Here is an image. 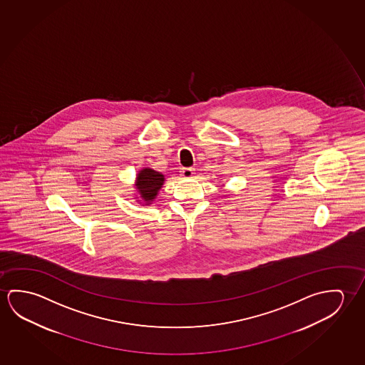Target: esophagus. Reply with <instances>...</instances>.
Instances as JSON below:
<instances>
[{
  "label": "esophagus",
  "instance_id": "34e87169",
  "mask_svg": "<svg viewBox=\"0 0 365 365\" xmlns=\"http://www.w3.org/2000/svg\"><path fill=\"white\" fill-rule=\"evenodd\" d=\"M194 168H181V175L184 176V178H191L192 175H194Z\"/></svg>",
  "mask_w": 365,
  "mask_h": 365
}]
</instances>
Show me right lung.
Here are the masks:
<instances>
[{"instance_id": "add662e5", "label": "right lung", "mask_w": 365, "mask_h": 365, "mask_svg": "<svg viewBox=\"0 0 365 365\" xmlns=\"http://www.w3.org/2000/svg\"><path fill=\"white\" fill-rule=\"evenodd\" d=\"M137 180H138L137 186H138L140 197H143L145 202H150L156 197L158 190L161 189L165 178L163 175L152 168H143L142 171H139Z\"/></svg>"}]
</instances>
